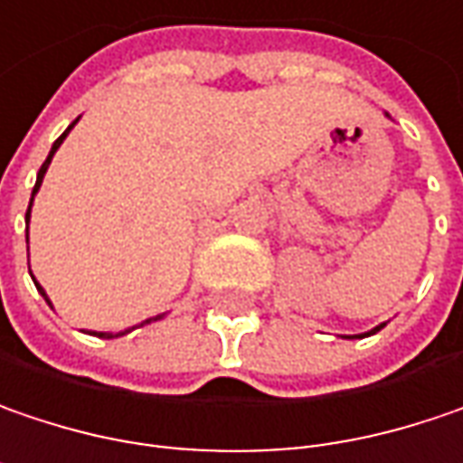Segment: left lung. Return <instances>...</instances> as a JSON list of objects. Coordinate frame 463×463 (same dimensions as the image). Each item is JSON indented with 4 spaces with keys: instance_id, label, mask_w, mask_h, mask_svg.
I'll list each match as a JSON object with an SVG mask.
<instances>
[{
    "instance_id": "obj_1",
    "label": "left lung",
    "mask_w": 463,
    "mask_h": 463,
    "mask_svg": "<svg viewBox=\"0 0 463 463\" xmlns=\"http://www.w3.org/2000/svg\"><path fill=\"white\" fill-rule=\"evenodd\" d=\"M377 330H383V325H380V327H374V330H369V333H364V335H374ZM364 335H356V338H364Z\"/></svg>"
}]
</instances>
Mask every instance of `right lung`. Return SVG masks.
Masks as SVG:
<instances>
[{
  "mask_svg": "<svg viewBox=\"0 0 463 463\" xmlns=\"http://www.w3.org/2000/svg\"><path fill=\"white\" fill-rule=\"evenodd\" d=\"M75 123H78V120H75ZM75 123H72V125H75ZM72 125H70L68 130H65V133H62V136H60V138L54 141V146H52V151H49L46 162L42 165V170H39V177H36V185H33V194H31V204H33V196H36V191L42 188V180H43V175H46V167L52 165V156H54V151L60 149V144H62V141L68 138V133L72 130ZM28 220H31V206H28V212H25V222H28ZM25 241H28V231H25ZM31 278H33V275H31ZM33 283H36V280H33ZM36 288H39V293H42L43 298H46L43 288L39 286V283H36ZM46 304L52 307V301H49V298H46ZM156 319H162V314H159V317H151V319H146V322H141V327H144V325H149V322H156ZM125 333H130V330H125ZM125 333H118V335H125ZM94 335H99V338H118V335H112V333H94Z\"/></svg>",
  "mask_w": 463,
  "mask_h": 463,
  "instance_id": "1",
  "label": "right lung"
}]
</instances>
